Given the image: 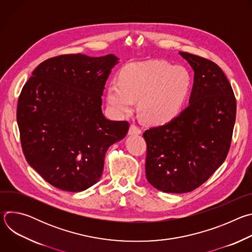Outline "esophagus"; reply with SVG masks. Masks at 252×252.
I'll return each mask as SVG.
<instances>
[{"label": "esophagus", "instance_id": "1", "mask_svg": "<svg viewBox=\"0 0 252 252\" xmlns=\"http://www.w3.org/2000/svg\"><path fill=\"white\" fill-rule=\"evenodd\" d=\"M141 133V129L136 126L135 125H131L129 126V129H128V134L129 135H134V134H140Z\"/></svg>", "mask_w": 252, "mask_h": 252}]
</instances>
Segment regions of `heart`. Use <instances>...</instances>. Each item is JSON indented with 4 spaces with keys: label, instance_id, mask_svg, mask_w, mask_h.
<instances>
[{
    "label": "heart",
    "instance_id": "1",
    "mask_svg": "<svg viewBox=\"0 0 252 252\" xmlns=\"http://www.w3.org/2000/svg\"><path fill=\"white\" fill-rule=\"evenodd\" d=\"M190 88L191 77L185 66L155 60L126 64L119 82L107 87L106 97L120 115L131 114L138 100L140 117L150 124L162 125L182 111Z\"/></svg>",
    "mask_w": 252,
    "mask_h": 252
}]
</instances>
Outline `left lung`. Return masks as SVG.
I'll list each match as a JSON object with an SVG mask.
<instances>
[{"label": "left lung", "mask_w": 252, "mask_h": 252, "mask_svg": "<svg viewBox=\"0 0 252 252\" xmlns=\"http://www.w3.org/2000/svg\"><path fill=\"white\" fill-rule=\"evenodd\" d=\"M179 55L194 71L189 105L169 123L143 133L148 182L168 193L195 189L223 163L236 116L235 96L222 69L204 58Z\"/></svg>", "instance_id": "8db88e82"}]
</instances>
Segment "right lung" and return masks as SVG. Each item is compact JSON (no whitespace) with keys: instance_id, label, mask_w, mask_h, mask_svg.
<instances>
[{"instance_id":"1","label":"right lung","mask_w":252,"mask_h":252,"mask_svg":"<svg viewBox=\"0 0 252 252\" xmlns=\"http://www.w3.org/2000/svg\"><path fill=\"white\" fill-rule=\"evenodd\" d=\"M115 55H63L40 63L24 86L17 107L22 149L46 182L65 191L96 184L105 153L128 131L127 122L110 121L101 95Z\"/></svg>"}]
</instances>
